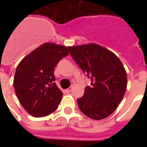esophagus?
<instances>
[{"instance_id":"34e87169","label":"esophagus","mask_w":147,"mask_h":147,"mask_svg":"<svg viewBox=\"0 0 147 147\" xmlns=\"http://www.w3.org/2000/svg\"><path fill=\"white\" fill-rule=\"evenodd\" d=\"M72 91V88L71 87H69V88H67V89L65 90V93H70V92Z\"/></svg>"}]
</instances>
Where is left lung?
Masks as SVG:
<instances>
[{
    "label": "left lung",
    "mask_w": 147,
    "mask_h": 147,
    "mask_svg": "<svg viewBox=\"0 0 147 147\" xmlns=\"http://www.w3.org/2000/svg\"><path fill=\"white\" fill-rule=\"evenodd\" d=\"M71 57L91 78L82 98L77 99L83 114L94 120L110 116L118 107L127 85V72L114 53L96 43L69 47Z\"/></svg>",
    "instance_id": "8db88e82"
}]
</instances>
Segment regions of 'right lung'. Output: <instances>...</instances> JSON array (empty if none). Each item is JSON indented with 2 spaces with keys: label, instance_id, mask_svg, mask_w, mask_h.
Here are the masks:
<instances>
[{
  "label": "right lung",
  "instance_id": "1",
  "mask_svg": "<svg viewBox=\"0 0 147 147\" xmlns=\"http://www.w3.org/2000/svg\"><path fill=\"white\" fill-rule=\"evenodd\" d=\"M69 47L46 42L20 61L16 69L13 87L24 109L35 117H42L57 109L62 92L55 85L54 69L69 55Z\"/></svg>",
  "mask_w": 147,
  "mask_h": 147
}]
</instances>
